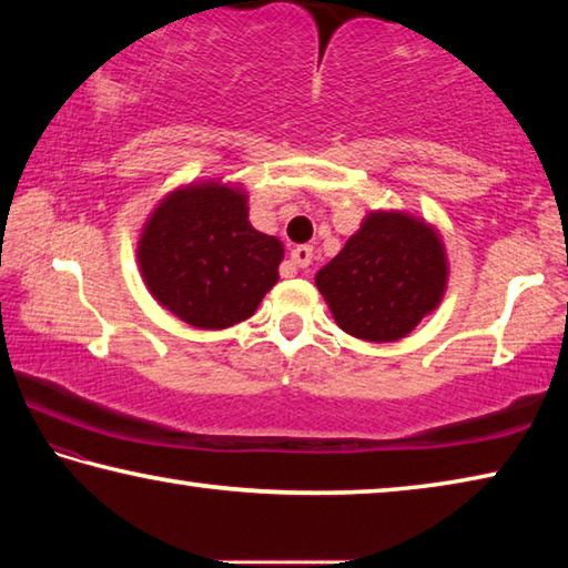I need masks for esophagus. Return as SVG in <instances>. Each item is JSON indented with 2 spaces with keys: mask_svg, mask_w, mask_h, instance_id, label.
I'll use <instances>...</instances> for the list:
<instances>
[{
  "mask_svg": "<svg viewBox=\"0 0 568 568\" xmlns=\"http://www.w3.org/2000/svg\"><path fill=\"white\" fill-rule=\"evenodd\" d=\"M291 263L295 267H307L313 263V247L311 245H297L291 250Z\"/></svg>",
  "mask_w": 568,
  "mask_h": 568,
  "instance_id": "esophagus-1",
  "label": "esophagus"
}]
</instances>
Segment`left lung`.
Returning <instances> with one entry per match:
<instances>
[{
	"label": "left lung",
	"mask_w": 568,
	"mask_h": 568,
	"mask_svg": "<svg viewBox=\"0 0 568 568\" xmlns=\"http://www.w3.org/2000/svg\"><path fill=\"white\" fill-rule=\"evenodd\" d=\"M446 281L440 235L398 210L371 213L315 275L335 323L353 338L371 343L406 338L423 315L436 311Z\"/></svg>",
	"instance_id": "1"
}]
</instances>
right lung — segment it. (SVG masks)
<instances>
[{
    "instance_id": "1",
    "label": "right lung",
    "mask_w": 568,
    "mask_h": 568,
    "mask_svg": "<svg viewBox=\"0 0 568 568\" xmlns=\"http://www.w3.org/2000/svg\"><path fill=\"white\" fill-rule=\"evenodd\" d=\"M281 261V240L250 225L245 192L213 180L172 190L138 243L152 297L203 331L247 321L277 283Z\"/></svg>"
}]
</instances>
